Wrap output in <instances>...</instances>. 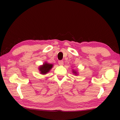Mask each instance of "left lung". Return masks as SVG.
Returning <instances> with one entry per match:
<instances>
[{
    "label": "left lung",
    "instance_id": "obj_1",
    "mask_svg": "<svg viewBox=\"0 0 120 120\" xmlns=\"http://www.w3.org/2000/svg\"><path fill=\"white\" fill-rule=\"evenodd\" d=\"M53 65L52 64H49L47 62L44 63L43 65L40 66L39 67V70L41 71L40 73L42 75H45L47 74L51 69Z\"/></svg>",
    "mask_w": 120,
    "mask_h": 120
}]
</instances>
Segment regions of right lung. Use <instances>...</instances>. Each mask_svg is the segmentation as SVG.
Returning a JSON list of instances; mask_svg holds the SVG:
<instances>
[{
    "label": "right lung",
    "instance_id": "right-lung-1",
    "mask_svg": "<svg viewBox=\"0 0 120 120\" xmlns=\"http://www.w3.org/2000/svg\"><path fill=\"white\" fill-rule=\"evenodd\" d=\"M73 73H74V74L75 75H77V72H76V71H75V70H73Z\"/></svg>",
    "mask_w": 120,
    "mask_h": 120
}]
</instances>
